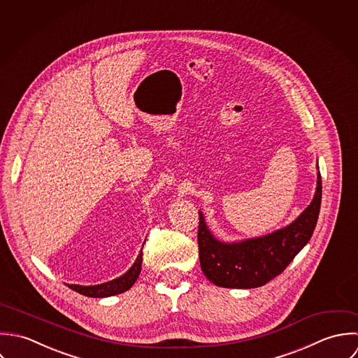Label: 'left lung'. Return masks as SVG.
Segmentation results:
<instances>
[{"label": "left lung", "instance_id": "left-lung-1", "mask_svg": "<svg viewBox=\"0 0 358 358\" xmlns=\"http://www.w3.org/2000/svg\"><path fill=\"white\" fill-rule=\"evenodd\" d=\"M321 195L318 171L311 203L292 224L260 238L232 243L215 239L199 212V260L206 278L215 285L234 289L259 287L274 280L310 241L320 215Z\"/></svg>", "mask_w": 358, "mask_h": 358}]
</instances>
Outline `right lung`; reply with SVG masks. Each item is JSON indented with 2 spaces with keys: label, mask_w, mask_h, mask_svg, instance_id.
I'll return each instance as SVG.
<instances>
[{
  "label": "right lung",
  "mask_w": 358,
  "mask_h": 358,
  "mask_svg": "<svg viewBox=\"0 0 358 358\" xmlns=\"http://www.w3.org/2000/svg\"><path fill=\"white\" fill-rule=\"evenodd\" d=\"M141 264H143V250L138 255L136 263L131 266V268L122 277L101 284V285L83 286V285H69L71 289L76 290L80 294L90 296V297H108V296H115L119 293H123L129 290L134 282L137 281L140 273H141Z\"/></svg>",
  "instance_id": "obj_1"
}]
</instances>
